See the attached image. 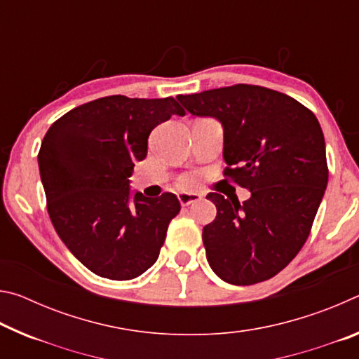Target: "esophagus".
Wrapping results in <instances>:
<instances>
[{
	"instance_id": "34e87169",
	"label": "esophagus",
	"mask_w": 359,
	"mask_h": 359,
	"mask_svg": "<svg viewBox=\"0 0 359 359\" xmlns=\"http://www.w3.org/2000/svg\"><path fill=\"white\" fill-rule=\"evenodd\" d=\"M199 199H201V194H198V193H187V191H184V193L179 194V201H180L182 205H190L193 203H198Z\"/></svg>"
}]
</instances>
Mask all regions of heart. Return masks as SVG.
<instances>
[{"label":"heart","mask_w":359,"mask_h":359,"mask_svg":"<svg viewBox=\"0 0 359 359\" xmlns=\"http://www.w3.org/2000/svg\"><path fill=\"white\" fill-rule=\"evenodd\" d=\"M194 175H187V177H184L182 179V187H185V188H190V187H193L194 185Z\"/></svg>","instance_id":"b5f03b06"}]
</instances>
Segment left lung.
<instances>
[{
    "mask_svg": "<svg viewBox=\"0 0 359 359\" xmlns=\"http://www.w3.org/2000/svg\"><path fill=\"white\" fill-rule=\"evenodd\" d=\"M177 100L191 115L220 121L224 175L252 193L242 204L208 194L217 208L215 220L203 229L212 271L233 285L274 277L307 241L327 185L317 117L291 96L258 85Z\"/></svg>",
    "mask_w": 359,
    "mask_h": 359,
    "instance_id": "8db88e82",
    "label": "left lung"
}]
</instances>
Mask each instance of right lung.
I'll list each match as a JSON object with an SVG mask.
<instances>
[{"mask_svg": "<svg viewBox=\"0 0 359 359\" xmlns=\"http://www.w3.org/2000/svg\"><path fill=\"white\" fill-rule=\"evenodd\" d=\"M172 115L185 111L171 96L114 95L72 109L44 136L38 165L48 215L68 250L96 276L131 280L158 259L180 203L172 193L131 191L130 177L147 156L151 130Z\"/></svg>", "mask_w": 359, "mask_h": 359, "instance_id": "add662e5", "label": "right lung"}]
</instances>
